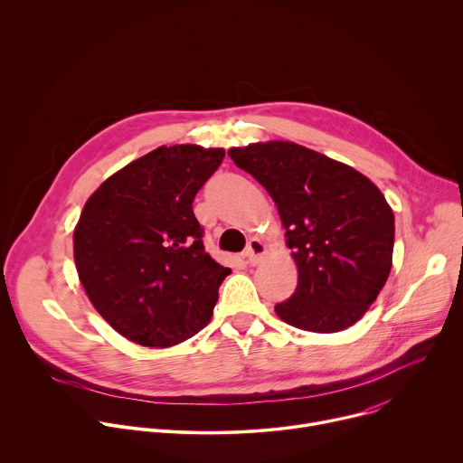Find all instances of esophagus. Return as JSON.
<instances>
[{"mask_svg":"<svg viewBox=\"0 0 463 463\" xmlns=\"http://www.w3.org/2000/svg\"><path fill=\"white\" fill-rule=\"evenodd\" d=\"M266 252H268V249H266V245H263V241H260L258 238H250L243 256L247 258L250 266H256V263L263 258V254H266Z\"/></svg>","mask_w":463,"mask_h":463,"instance_id":"34e87169","label":"esophagus"}]
</instances>
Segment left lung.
<instances>
[{
    "label": "left lung",
    "mask_w": 463,
    "mask_h": 463,
    "mask_svg": "<svg viewBox=\"0 0 463 463\" xmlns=\"http://www.w3.org/2000/svg\"><path fill=\"white\" fill-rule=\"evenodd\" d=\"M229 156L269 192L293 250L298 284L277 315L315 334L355 324L392 269L393 213L381 190L352 166L288 141Z\"/></svg>",
    "instance_id": "obj_1"
}]
</instances>
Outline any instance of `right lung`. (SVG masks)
<instances>
[{
	"instance_id": "add662e5",
	"label": "right lung",
	"mask_w": 463,
	"mask_h": 463,
	"mask_svg": "<svg viewBox=\"0 0 463 463\" xmlns=\"http://www.w3.org/2000/svg\"><path fill=\"white\" fill-rule=\"evenodd\" d=\"M222 148L161 146L108 177L73 234L79 279L104 320L141 346L179 345L207 326L231 273L203 245L195 194Z\"/></svg>"
}]
</instances>
